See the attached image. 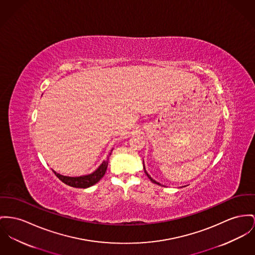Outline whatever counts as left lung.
I'll list each match as a JSON object with an SVG mask.
<instances>
[{
	"instance_id": "left-lung-1",
	"label": "left lung",
	"mask_w": 255,
	"mask_h": 255,
	"mask_svg": "<svg viewBox=\"0 0 255 255\" xmlns=\"http://www.w3.org/2000/svg\"><path fill=\"white\" fill-rule=\"evenodd\" d=\"M144 169H145V167H144ZM145 173H146V174H147V176H148V178H149V179H150V180H151V181H152V182H153V183H154V184H156V185H160V184H158V183H157V182H155V181H154V180H153V179H152V178H151V177H150V175H148V173H147V172H146V170H145Z\"/></svg>"
}]
</instances>
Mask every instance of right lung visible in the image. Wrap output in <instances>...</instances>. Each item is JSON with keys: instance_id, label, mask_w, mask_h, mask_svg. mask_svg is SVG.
<instances>
[{"instance_id": "obj_1", "label": "right lung", "mask_w": 255, "mask_h": 255, "mask_svg": "<svg viewBox=\"0 0 255 255\" xmlns=\"http://www.w3.org/2000/svg\"><path fill=\"white\" fill-rule=\"evenodd\" d=\"M112 152V150H111ZM111 153H109V155ZM108 159L109 156L107 157L106 160H104L102 163V165L96 170L94 173L87 175V176H81V177H67V176H63L60 175L59 173H56L55 171H53L55 173V175L66 185H68L69 187H80V188H86V187H91L95 184H97L102 177L104 176L107 166H108Z\"/></svg>"}]
</instances>
